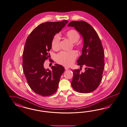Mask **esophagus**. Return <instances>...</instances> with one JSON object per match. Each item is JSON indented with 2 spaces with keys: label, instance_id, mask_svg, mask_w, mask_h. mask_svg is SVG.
Returning a JSON list of instances; mask_svg holds the SVG:
<instances>
[{
  "label": "esophagus",
  "instance_id": "1",
  "mask_svg": "<svg viewBox=\"0 0 127 127\" xmlns=\"http://www.w3.org/2000/svg\"><path fill=\"white\" fill-rule=\"evenodd\" d=\"M65 70H68V69H69V68L68 67H67V66H65Z\"/></svg>",
  "mask_w": 127,
  "mask_h": 127
}]
</instances>
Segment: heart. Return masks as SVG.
Segmentation results:
<instances>
[{"label": "heart", "mask_w": 127, "mask_h": 127, "mask_svg": "<svg viewBox=\"0 0 127 127\" xmlns=\"http://www.w3.org/2000/svg\"><path fill=\"white\" fill-rule=\"evenodd\" d=\"M65 36L69 40L74 43L73 45L76 47H79L77 42L80 38V35L76 30L72 29L65 32ZM61 37L59 34L55 35L53 38L51 46L53 50L57 51L60 49ZM77 54L74 51L70 52L62 51L57 54L56 56V61L58 63L68 66L72 65L77 58Z\"/></svg>", "instance_id": "b5f03b06"}]
</instances>
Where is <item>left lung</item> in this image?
Returning <instances> with one entry per match:
<instances>
[{
    "instance_id": "left-lung-1",
    "label": "left lung",
    "mask_w": 127,
    "mask_h": 127,
    "mask_svg": "<svg viewBox=\"0 0 127 127\" xmlns=\"http://www.w3.org/2000/svg\"><path fill=\"white\" fill-rule=\"evenodd\" d=\"M67 26L74 27L83 36L82 54L77 61V65L81 67L86 66L84 73L81 72V69L73 70L71 85L78 92H91L98 87L102 78L104 52L101 42L95 30L85 21H73Z\"/></svg>"
}]
</instances>
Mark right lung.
I'll list each match as a JSON object with an SVG mask.
<instances>
[{
	"label": "right lung",
	"instance_id": "obj_1",
	"mask_svg": "<svg viewBox=\"0 0 127 127\" xmlns=\"http://www.w3.org/2000/svg\"><path fill=\"white\" fill-rule=\"evenodd\" d=\"M68 22L64 20L42 23L32 30L25 43L23 71L30 88L40 95L50 96L56 92L61 76L65 71L62 65L58 64L52 66L51 70L46 69L44 63L49 57L53 38Z\"/></svg>",
	"mask_w": 127,
	"mask_h": 127
}]
</instances>
